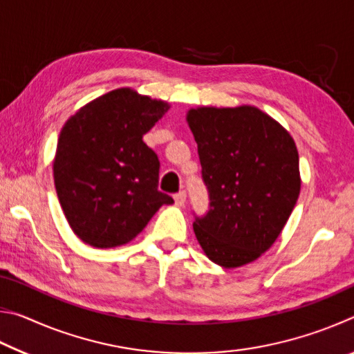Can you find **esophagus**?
Returning a JSON list of instances; mask_svg holds the SVG:
<instances>
[{"instance_id":"1","label":"esophagus","mask_w":354,"mask_h":354,"mask_svg":"<svg viewBox=\"0 0 354 354\" xmlns=\"http://www.w3.org/2000/svg\"><path fill=\"white\" fill-rule=\"evenodd\" d=\"M173 198H175V203H176L178 206H184V203H185V192L184 190L178 192V194L173 195Z\"/></svg>"}]
</instances>
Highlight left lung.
Listing matches in <instances>:
<instances>
[{"mask_svg": "<svg viewBox=\"0 0 354 354\" xmlns=\"http://www.w3.org/2000/svg\"><path fill=\"white\" fill-rule=\"evenodd\" d=\"M209 195L194 231L209 259L236 268L272 247L299 195L298 151L287 131L251 106L187 115Z\"/></svg>", "mask_w": 354, "mask_h": 354, "instance_id": "obj_1", "label": "left lung"}]
</instances>
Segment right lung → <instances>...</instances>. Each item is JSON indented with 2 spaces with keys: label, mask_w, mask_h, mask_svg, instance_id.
I'll use <instances>...</instances> for the list:
<instances>
[{
  "label": "right lung",
  "mask_w": 354,
  "mask_h": 354,
  "mask_svg": "<svg viewBox=\"0 0 354 354\" xmlns=\"http://www.w3.org/2000/svg\"><path fill=\"white\" fill-rule=\"evenodd\" d=\"M169 111L164 101L118 88L77 111L64 124L55 185L75 234L92 247L128 243L170 195L158 189L159 158L147 134Z\"/></svg>",
  "instance_id": "obj_1"
}]
</instances>
